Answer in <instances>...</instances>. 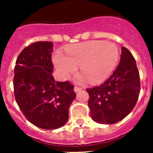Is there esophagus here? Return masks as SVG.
Here are the masks:
<instances>
[{"label":"esophagus","instance_id":"34e87169","mask_svg":"<svg viewBox=\"0 0 153 153\" xmlns=\"http://www.w3.org/2000/svg\"><path fill=\"white\" fill-rule=\"evenodd\" d=\"M81 89H82V87H79V86H75V88H74V90H75V92H78V91L81 90Z\"/></svg>","mask_w":153,"mask_h":153}]
</instances>
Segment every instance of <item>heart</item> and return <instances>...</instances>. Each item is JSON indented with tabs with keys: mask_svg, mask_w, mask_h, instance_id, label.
<instances>
[{
	"mask_svg": "<svg viewBox=\"0 0 153 153\" xmlns=\"http://www.w3.org/2000/svg\"><path fill=\"white\" fill-rule=\"evenodd\" d=\"M66 55L57 52L53 58L55 67L68 78L80 67L84 77L92 84L105 80L113 71L119 59V50L115 44L104 41H89L67 47Z\"/></svg>",
	"mask_w": 153,
	"mask_h": 153,
	"instance_id": "heart-1",
	"label": "heart"
}]
</instances>
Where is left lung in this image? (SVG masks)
<instances>
[{"mask_svg":"<svg viewBox=\"0 0 153 153\" xmlns=\"http://www.w3.org/2000/svg\"><path fill=\"white\" fill-rule=\"evenodd\" d=\"M113 74L100 86L86 89L91 118L99 124H112L127 116L140 94V75L136 61L126 47Z\"/></svg>","mask_w":153,"mask_h":153,"instance_id":"obj_1","label":"left lung"}]
</instances>
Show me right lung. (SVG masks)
Segmentation results:
<instances>
[{
	"label": "right lung",
	"mask_w": 153,
	"mask_h": 153,
	"mask_svg": "<svg viewBox=\"0 0 153 153\" xmlns=\"http://www.w3.org/2000/svg\"><path fill=\"white\" fill-rule=\"evenodd\" d=\"M50 41H38L24 48L14 69L15 101L30 123L44 129L61 127L76 94L69 81H55Z\"/></svg>",
	"instance_id": "right-lung-1"
}]
</instances>
